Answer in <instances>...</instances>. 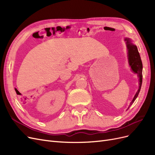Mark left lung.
<instances>
[{"instance_id":"obj_1","label":"left lung","mask_w":155,"mask_h":155,"mask_svg":"<svg viewBox=\"0 0 155 155\" xmlns=\"http://www.w3.org/2000/svg\"><path fill=\"white\" fill-rule=\"evenodd\" d=\"M124 41H125L126 46H127V58H128V62L129 67H130V69L134 73L137 74V76L139 78V87L138 91L134 95L133 99L130 103V105L128 107H130L132 105L135 100L137 99V97L138 96V94L140 91V89H141L142 87V62L141 60V58H140V54L138 52V50L137 48V46L133 43L132 41L130 39L128 38V37H125L124 39Z\"/></svg>"}]
</instances>
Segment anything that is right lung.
<instances>
[{
    "mask_svg": "<svg viewBox=\"0 0 155 155\" xmlns=\"http://www.w3.org/2000/svg\"><path fill=\"white\" fill-rule=\"evenodd\" d=\"M15 91H16V92H17V93H18V91H17V88H15Z\"/></svg>",
    "mask_w": 155,
    "mask_h": 155,
    "instance_id": "right-lung-1",
    "label": "right lung"
}]
</instances>
